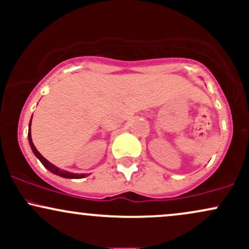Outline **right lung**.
Listing matches in <instances>:
<instances>
[{"label": "right lung", "instance_id": "add662e5", "mask_svg": "<svg viewBox=\"0 0 249 249\" xmlns=\"http://www.w3.org/2000/svg\"><path fill=\"white\" fill-rule=\"evenodd\" d=\"M30 125H31V121H30V124H29V132H28V138H29V144H30V147L31 150H33V152L37 158L39 159V161L42 162L43 165H44L45 168H48V170L50 171L51 173L56 174V176H59L62 177V178H69V179H81V178H85L87 177V174H77V173H71V172H67V171H63V170H59L58 167H56L55 165H53L51 162H49L47 160V159L44 158V157L42 156L41 153L37 151V148L35 147V145H34L33 142V139H31V132H30Z\"/></svg>", "mask_w": 249, "mask_h": 249}]
</instances>
